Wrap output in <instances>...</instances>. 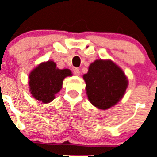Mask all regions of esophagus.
<instances>
[{"mask_svg":"<svg viewBox=\"0 0 157 157\" xmlns=\"http://www.w3.org/2000/svg\"><path fill=\"white\" fill-rule=\"evenodd\" d=\"M73 73H74V75H76V76H79V75H80V73H81V72H80V69H79V68H77V67L74 68V69H73Z\"/></svg>","mask_w":157,"mask_h":157,"instance_id":"1","label":"esophagus"}]
</instances>
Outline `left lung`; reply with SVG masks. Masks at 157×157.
Segmentation results:
<instances>
[{
    "label": "left lung",
    "mask_w": 157,
    "mask_h": 157,
    "mask_svg": "<svg viewBox=\"0 0 157 157\" xmlns=\"http://www.w3.org/2000/svg\"><path fill=\"white\" fill-rule=\"evenodd\" d=\"M88 99L101 109L116 105L124 95L128 81L120 67L110 59H97L84 74Z\"/></svg>",
    "instance_id": "1"
}]
</instances>
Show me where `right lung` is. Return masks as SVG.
<instances>
[{
  "label": "right lung",
  "mask_w": 157,
  "mask_h": 157,
  "mask_svg": "<svg viewBox=\"0 0 157 157\" xmlns=\"http://www.w3.org/2000/svg\"><path fill=\"white\" fill-rule=\"evenodd\" d=\"M72 76L69 69H59L52 60L43 62L31 71L29 75V86L31 95L43 103H49L60 91L63 79Z\"/></svg>",
  "instance_id": "add662e5"
}]
</instances>
